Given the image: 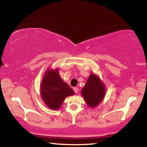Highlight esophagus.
Instances as JSON below:
<instances>
[{"label": "esophagus", "mask_w": 147, "mask_h": 147, "mask_svg": "<svg viewBox=\"0 0 147 147\" xmlns=\"http://www.w3.org/2000/svg\"><path fill=\"white\" fill-rule=\"evenodd\" d=\"M73 90L76 93H78V88H76V87H75V88H73Z\"/></svg>", "instance_id": "esophagus-1"}]
</instances>
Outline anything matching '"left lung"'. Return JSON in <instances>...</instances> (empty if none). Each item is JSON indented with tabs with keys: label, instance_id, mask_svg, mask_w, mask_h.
I'll use <instances>...</instances> for the list:
<instances>
[{
	"label": "left lung",
	"instance_id": "8db88e82",
	"mask_svg": "<svg viewBox=\"0 0 147 147\" xmlns=\"http://www.w3.org/2000/svg\"><path fill=\"white\" fill-rule=\"evenodd\" d=\"M81 94L89 108H94L104 98L106 86L96 74L91 73L82 89Z\"/></svg>",
	"mask_w": 147,
	"mask_h": 147
}]
</instances>
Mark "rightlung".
Listing matches in <instances>:
<instances>
[{"label": "right lung", "mask_w": 147, "mask_h": 147, "mask_svg": "<svg viewBox=\"0 0 147 147\" xmlns=\"http://www.w3.org/2000/svg\"><path fill=\"white\" fill-rule=\"evenodd\" d=\"M74 94L73 89L62 80L58 69H47L42 80L40 95L49 108L53 110L59 109L67 96Z\"/></svg>", "instance_id": "add662e5"}]
</instances>
